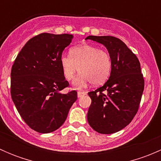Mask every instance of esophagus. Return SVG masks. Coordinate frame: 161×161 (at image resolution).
Returning a JSON list of instances; mask_svg holds the SVG:
<instances>
[{
	"mask_svg": "<svg viewBox=\"0 0 161 161\" xmlns=\"http://www.w3.org/2000/svg\"><path fill=\"white\" fill-rule=\"evenodd\" d=\"M87 92H85V91H79L78 92V97H83V96L86 95Z\"/></svg>",
	"mask_w": 161,
	"mask_h": 161,
	"instance_id": "1",
	"label": "esophagus"
}]
</instances>
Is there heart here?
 I'll return each instance as SVG.
<instances>
[{
	"instance_id": "heart-1",
	"label": "heart",
	"mask_w": 161,
	"mask_h": 161,
	"mask_svg": "<svg viewBox=\"0 0 161 161\" xmlns=\"http://www.w3.org/2000/svg\"><path fill=\"white\" fill-rule=\"evenodd\" d=\"M60 64L68 81L71 80L76 72H80L74 82L78 87L85 86L89 82L94 86L101 85L108 80L111 71V59L108 52L90 44L73 47L69 50V55L61 57Z\"/></svg>"
}]
</instances>
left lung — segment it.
<instances>
[{
  "label": "left lung",
  "mask_w": 161,
  "mask_h": 161,
  "mask_svg": "<svg viewBox=\"0 0 161 161\" xmlns=\"http://www.w3.org/2000/svg\"><path fill=\"white\" fill-rule=\"evenodd\" d=\"M86 39L104 45L111 59L108 80L88 92L92 102L87 120L97 132L112 134L126 127L139 110L144 90L140 63L120 39L110 36H89Z\"/></svg>",
  "instance_id": "8db88e82"
}]
</instances>
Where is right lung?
<instances>
[{"mask_svg": "<svg viewBox=\"0 0 161 161\" xmlns=\"http://www.w3.org/2000/svg\"><path fill=\"white\" fill-rule=\"evenodd\" d=\"M71 34L40 33L25 44L11 71V95L25 123L40 133L59 129L77 100V92L61 91L69 86L60 64Z\"/></svg>", "mask_w": 161, "mask_h": 161, "instance_id": "right-lung-1", "label": "right lung"}]
</instances>
